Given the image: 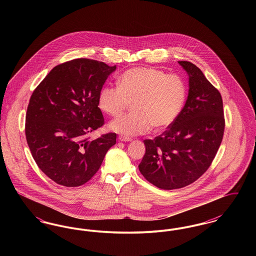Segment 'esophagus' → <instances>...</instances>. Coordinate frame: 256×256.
Here are the masks:
<instances>
[{
  "label": "esophagus",
  "mask_w": 256,
  "mask_h": 256,
  "mask_svg": "<svg viewBox=\"0 0 256 256\" xmlns=\"http://www.w3.org/2000/svg\"><path fill=\"white\" fill-rule=\"evenodd\" d=\"M120 141H122V142H132V138H128V137H124V136H119V138H118Z\"/></svg>",
  "instance_id": "1"
}]
</instances>
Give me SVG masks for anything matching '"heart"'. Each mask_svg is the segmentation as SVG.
Segmentation results:
<instances>
[{"label":"heart","mask_w":256,"mask_h":256,"mask_svg":"<svg viewBox=\"0 0 256 256\" xmlns=\"http://www.w3.org/2000/svg\"><path fill=\"white\" fill-rule=\"evenodd\" d=\"M119 86H102L98 106L111 117H118L132 102V113L110 124V130L126 136L146 134L154 128H169L180 116L187 98L182 76L154 67L132 68L119 76Z\"/></svg>","instance_id":"heart-1"}]
</instances>
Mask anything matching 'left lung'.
<instances>
[{"mask_svg": "<svg viewBox=\"0 0 256 256\" xmlns=\"http://www.w3.org/2000/svg\"><path fill=\"white\" fill-rule=\"evenodd\" d=\"M188 74L189 91L178 119L154 140L138 168L148 182L164 190L185 187L202 176L222 140V100L195 64L178 61Z\"/></svg>", "mask_w": 256, "mask_h": 256, "instance_id": "left-lung-1", "label": "left lung"}]
</instances>
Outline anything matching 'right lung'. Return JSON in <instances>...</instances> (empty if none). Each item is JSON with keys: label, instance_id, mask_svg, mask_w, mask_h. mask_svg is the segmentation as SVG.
<instances>
[{"label": "right lung", "instance_id": "right-lung-1", "mask_svg": "<svg viewBox=\"0 0 256 256\" xmlns=\"http://www.w3.org/2000/svg\"><path fill=\"white\" fill-rule=\"evenodd\" d=\"M116 70L100 61L78 58L56 66L34 91L26 115V138L37 166L54 182L76 187L100 169L116 144V134L86 136L104 120L100 90Z\"/></svg>", "mask_w": 256, "mask_h": 256}]
</instances>
